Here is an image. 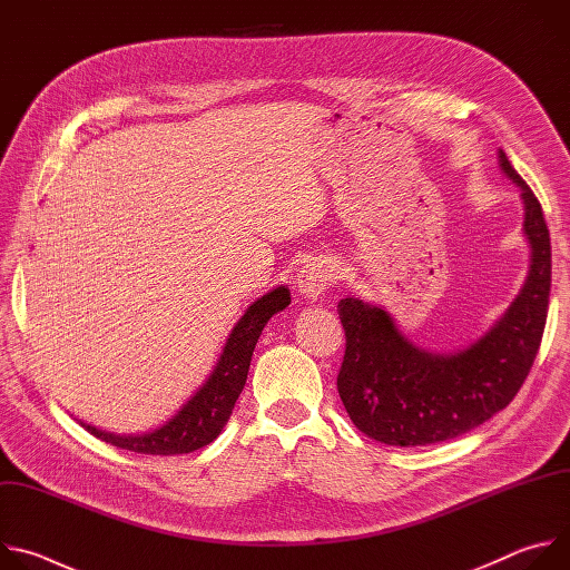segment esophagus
<instances>
[{
  "label": "esophagus",
  "mask_w": 570,
  "mask_h": 570,
  "mask_svg": "<svg viewBox=\"0 0 570 570\" xmlns=\"http://www.w3.org/2000/svg\"><path fill=\"white\" fill-rule=\"evenodd\" d=\"M336 279H338V273L332 262L313 259V262H306L297 273V288L304 297L317 299L320 295H324L332 288Z\"/></svg>",
  "instance_id": "34e87169"
}]
</instances>
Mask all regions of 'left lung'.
Segmentation results:
<instances>
[{"label":"left lung","mask_w":570,"mask_h":570,"mask_svg":"<svg viewBox=\"0 0 570 570\" xmlns=\"http://www.w3.org/2000/svg\"><path fill=\"white\" fill-rule=\"evenodd\" d=\"M503 174L521 187L530 271L517 299L482 338L451 354L415 347L387 311L358 297L338 302L345 358L338 394L354 426L390 446L453 440L517 396L537 358L550 297V234L532 189L499 148Z\"/></svg>","instance_id":"left-lung-1"}]
</instances>
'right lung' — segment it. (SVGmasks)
Instances as JSON below:
<instances>
[{
  "mask_svg": "<svg viewBox=\"0 0 570 570\" xmlns=\"http://www.w3.org/2000/svg\"><path fill=\"white\" fill-rule=\"evenodd\" d=\"M288 304L291 293L286 286L273 288L271 293L253 302L234 324V330L209 379L167 424L141 435H115L99 431L90 424L80 426H86L95 438L117 449L144 455H178L207 446L218 438V433L227 424L234 403L243 385H246L253 352L266 327V322Z\"/></svg>",
  "mask_w": 570,
  "mask_h": 570,
  "instance_id": "obj_1",
  "label": "right lung"
}]
</instances>
